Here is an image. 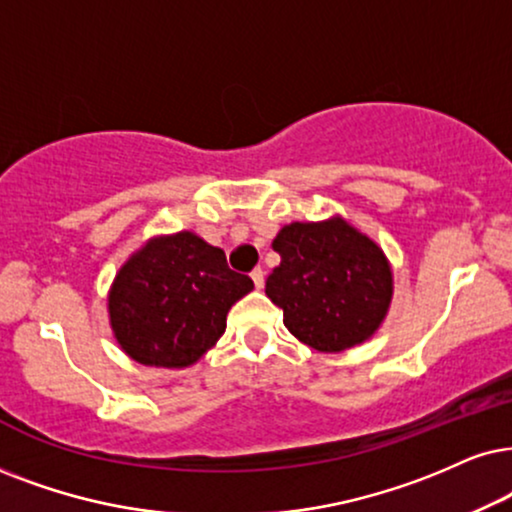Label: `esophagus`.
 <instances>
[{"mask_svg":"<svg viewBox=\"0 0 512 512\" xmlns=\"http://www.w3.org/2000/svg\"><path fill=\"white\" fill-rule=\"evenodd\" d=\"M250 276H252V281H255V288L264 286V271L262 269H255Z\"/></svg>","mask_w":512,"mask_h":512,"instance_id":"34e87169","label":"esophagus"}]
</instances>
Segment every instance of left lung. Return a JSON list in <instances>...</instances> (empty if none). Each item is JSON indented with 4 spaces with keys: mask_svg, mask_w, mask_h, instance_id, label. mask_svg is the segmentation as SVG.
Listing matches in <instances>:
<instances>
[{
    "mask_svg": "<svg viewBox=\"0 0 512 512\" xmlns=\"http://www.w3.org/2000/svg\"><path fill=\"white\" fill-rule=\"evenodd\" d=\"M267 295L297 340L335 354L371 338L392 302L385 252L342 217L293 222L274 238Z\"/></svg>",
    "mask_w": 512,
    "mask_h": 512,
    "instance_id": "left-lung-1",
    "label": "left lung"
}]
</instances>
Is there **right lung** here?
<instances>
[{"label": "right lung", "instance_id": "add662e5", "mask_svg": "<svg viewBox=\"0 0 512 512\" xmlns=\"http://www.w3.org/2000/svg\"><path fill=\"white\" fill-rule=\"evenodd\" d=\"M252 288L250 276L229 269L224 250L191 231L151 238L108 293L115 340L144 366H191L215 347L229 309Z\"/></svg>", "mask_w": 512, "mask_h": 512}]
</instances>
